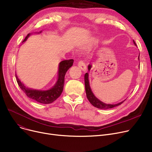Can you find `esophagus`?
<instances>
[{"mask_svg":"<svg viewBox=\"0 0 152 152\" xmlns=\"http://www.w3.org/2000/svg\"><path fill=\"white\" fill-rule=\"evenodd\" d=\"M77 65L83 71H86L87 69V66L86 65V64L83 62V60H79L77 63Z\"/></svg>","mask_w":152,"mask_h":152,"instance_id":"esophagus-1","label":"esophagus"}]
</instances>
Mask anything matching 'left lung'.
I'll return each instance as SVG.
<instances>
[{"mask_svg": "<svg viewBox=\"0 0 152 152\" xmlns=\"http://www.w3.org/2000/svg\"><path fill=\"white\" fill-rule=\"evenodd\" d=\"M134 41V44L136 45V44ZM92 67L91 65H89L88 66V70L90 71L91 68ZM84 82H85V89H86V95H87V98L89 100L90 103L91 104L96 108H100V109H108V108H112L113 107H117L118 105H120L121 103H123L125 100L120 103H118L117 104L112 105V104H107V103H105L102 102V101L99 100L97 97H95L94 94L92 93L91 89L89 85V75L87 73H86L84 75Z\"/></svg>", "mask_w": 152, "mask_h": 152, "instance_id": "left-lung-1", "label": "left lung"}]
</instances>
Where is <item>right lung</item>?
I'll return each mask as SVG.
<instances>
[{"label":"right lung","instance_id":"right-lung-1","mask_svg":"<svg viewBox=\"0 0 152 152\" xmlns=\"http://www.w3.org/2000/svg\"><path fill=\"white\" fill-rule=\"evenodd\" d=\"M40 33H41V31ZM29 35L30 34H28L26 36L25 39L23 41V42L26 41ZM73 61L74 60L73 59H70L61 61L60 63L58 80L55 86L49 90L39 91L28 89L20 81L17 75H15L16 79H17V81L21 89L25 93L27 97L31 99H33L37 102L44 103V104H49V103H52L55 100H57L60 96L63 90L65 74L69 68L73 66Z\"/></svg>","mask_w":152,"mask_h":152}]
</instances>
